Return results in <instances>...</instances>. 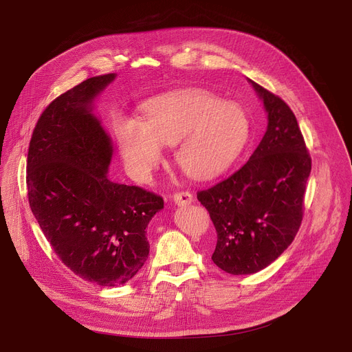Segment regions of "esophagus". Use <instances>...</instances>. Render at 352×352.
Wrapping results in <instances>:
<instances>
[{"label":"esophagus","instance_id":"34e87169","mask_svg":"<svg viewBox=\"0 0 352 352\" xmlns=\"http://www.w3.org/2000/svg\"><path fill=\"white\" fill-rule=\"evenodd\" d=\"M173 199H174L175 205H178V206H185V205H189V204L193 202V196L189 192H186V190L185 192L174 193Z\"/></svg>","mask_w":352,"mask_h":352}]
</instances>
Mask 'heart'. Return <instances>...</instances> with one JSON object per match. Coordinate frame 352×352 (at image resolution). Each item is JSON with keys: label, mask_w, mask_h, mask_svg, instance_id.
Here are the masks:
<instances>
[{"label": "heart", "mask_w": 352, "mask_h": 352, "mask_svg": "<svg viewBox=\"0 0 352 352\" xmlns=\"http://www.w3.org/2000/svg\"><path fill=\"white\" fill-rule=\"evenodd\" d=\"M140 111V121L117 117L114 122L124 166L140 184L152 181L163 159L160 146H174V160L185 174L208 179L230 167L249 136L242 107L202 90L150 98Z\"/></svg>", "instance_id": "b5f03b06"}]
</instances>
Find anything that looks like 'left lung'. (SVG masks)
Returning <instances> with one entry per match:
<instances>
[{"instance_id":"1","label":"left lung","mask_w":352,"mask_h":352,"mask_svg":"<svg viewBox=\"0 0 352 352\" xmlns=\"http://www.w3.org/2000/svg\"><path fill=\"white\" fill-rule=\"evenodd\" d=\"M267 113V129L250 159L214 186L199 190L216 227L212 255L226 273L252 274L294 241L304 216L312 160L296 118L278 96L250 80Z\"/></svg>"}]
</instances>
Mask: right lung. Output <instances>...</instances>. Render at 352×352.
I'll list each match as a JSON object with an SVG mask.
<instances>
[{"label": "right lung", "mask_w": 352, "mask_h": 352, "mask_svg": "<svg viewBox=\"0 0 352 352\" xmlns=\"http://www.w3.org/2000/svg\"><path fill=\"white\" fill-rule=\"evenodd\" d=\"M116 74L63 93L40 116L28 152V197L44 236L80 278L104 287L129 281L146 263V227L162 196L107 177L113 143L93 100Z\"/></svg>", "instance_id": "add662e5"}]
</instances>
